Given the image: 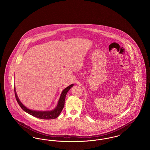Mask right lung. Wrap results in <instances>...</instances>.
Here are the masks:
<instances>
[{"label":"right lung","instance_id":"obj_1","mask_svg":"<svg viewBox=\"0 0 150 150\" xmlns=\"http://www.w3.org/2000/svg\"><path fill=\"white\" fill-rule=\"evenodd\" d=\"M73 86H74L73 84H71L70 86H67V88H66L63 90L61 94V96L59 97V99L58 100L57 106L54 110H51V111H35V110H30L28 108L25 107L19 100V98L17 95L16 89H15V86L14 87V93H15L16 98V100H17L18 105H20V107H21L22 109L24 111H25L26 112L28 113L29 114L31 115L36 117L42 119L49 120V119H56L59 115L63 108L64 107V100H65L66 94L71 89V88Z\"/></svg>","mask_w":150,"mask_h":150}]
</instances>
